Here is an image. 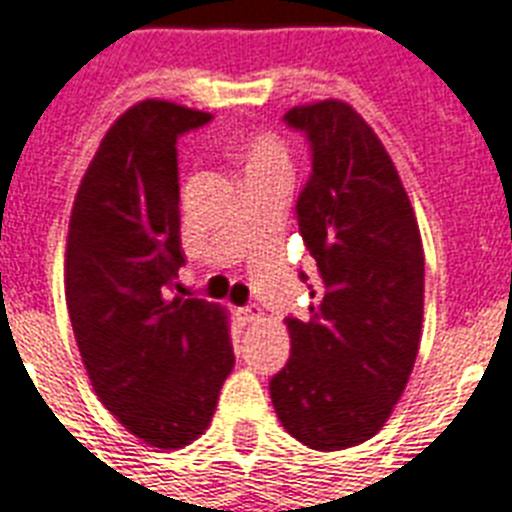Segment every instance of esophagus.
Listing matches in <instances>:
<instances>
[{
  "instance_id": "34e87169",
  "label": "esophagus",
  "mask_w": 512,
  "mask_h": 512,
  "mask_svg": "<svg viewBox=\"0 0 512 512\" xmlns=\"http://www.w3.org/2000/svg\"><path fill=\"white\" fill-rule=\"evenodd\" d=\"M236 318H239L242 326H249V323H255L257 318H260V307H239V310H236Z\"/></svg>"
}]
</instances>
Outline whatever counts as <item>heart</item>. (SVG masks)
Instances as JSON below:
<instances>
[{"label": "heart", "instance_id": "obj_1", "mask_svg": "<svg viewBox=\"0 0 512 512\" xmlns=\"http://www.w3.org/2000/svg\"><path fill=\"white\" fill-rule=\"evenodd\" d=\"M236 160L244 176H263L273 170H289V152L273 134H257L236 147Z\"/></svg>", "mask_w": 512, "mask_h": 512}]
</instances>
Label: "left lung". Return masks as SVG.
Here are the masks:
<instances>
[{
	"instance_id": "left-lung-1",
	"label": "left lung",
	"mask_w": 512,
	"mask_h": 512,
	"mask_svg": "<svg viewBox=\"0 0 512 512\" xmlns=\"http://www.w3.org/2000/svg\"><path fill=\"white\" fill-rule=\"evenodd\" d=\"M310 178L299 236L318 265L307 315L286 318L292 355L270 378L281 426L313 450L371 439L405 392L423 323V244L392 157L350 105L294 107Z\"/></svg>"
}]
</instances>
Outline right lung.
Here are the masks:
<instances>
[{
    "mask_svg": "<svg viewBox=\"0 0 512 512\" xmlns=\"http://www.w3.org/2000/svg\"><path fill=\"white\" fill-rule=\"evenodd\" d=\"M213 115L147 99L99 144L76 194L65 297L102 405L152 447L176 450L210 426L234 368L223 310L178 297V139Z\"/></svg>",
    "mask_w": 512,
    "mask_h": 512,
    "instance_id": "right-lung-1",
    "label": "right lung"
}]
</instances>
